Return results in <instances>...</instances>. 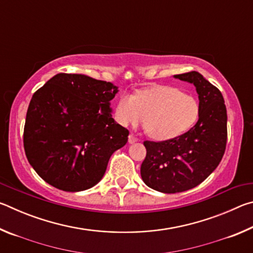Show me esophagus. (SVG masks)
Returning <instances> with one entry per match:
<instances>
[{
	"label": "esophagus",
	"instance_id": "obj_1",
	"mask_svg": "<svg viewBox=\"0 0 253 253\" xmlns=\"http://www.w3.org/2000/svg\"><path fill=\"white\" fill-rule=\"evenodd\" d=\"M137 140H138V138H137L135 135L130 134L129 136H128V142H129V144H134L137 142Z\"/></svg>",
	"mask_w": 253,
	"mask_h": 253
}]
</instances>
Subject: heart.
Listing matches in <instances>:
<instances>
[{"instance_id":"obj_1","label":"heart","mask_w":253,"mask_h":253,"mask_svg":"<svg viewBox=\"0 0 253 253\" xmlns=\"http://www.w3.org/2000/svg\"><path fill=\"white\" fill-rule=\"evenodd\" d=\"M199 102L192 95L170 85H157L137 92L123 95L115 109V119L124 127L144 128L152 138L169 140L176 138L194 126L199 118Z\"/></svg>"}]
</instances>
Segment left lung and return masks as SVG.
<instances>
[{
	"label": "left lung",
	"instance_id": "1",
	"mask_svg": "<svg viewBox=\"0 0 253 253\" xmlns=\"http://www.w3.org/2000/svg\"><path fill=\"white\" fill-rule=\"evenodd\" d=\"M174 78L193 84L199 95V121L190 130L164 142H144L140 166L144 183L162 193H179L202 183L217 168L226 146V108L221 91L191 71Z\"/></svg>",
	"mask_w": 253,
	"mask_h": 253
}]
</instances>
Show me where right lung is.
I'll list each match as a JSON object with an SVG mask.
<instances>
[{
    "label": "right lung",
    "instance_id": "right-lung-1",
    "mask_svg": "<svg viewBox=\"0 0 253 253\" xmlns=\"http://www.w3.org/2000/svg\"><path fill=\"white\" fill-rule=\"evenodd\" d=\"M118 87L85 75L58 74L34 92L23 144L30 165L50 185L66 192L100 181L109 158L125 146L128 131L111 116Z\"/></svg>",
    "mask_w": 253,
    "mask_h": 253
}]
</instances>
